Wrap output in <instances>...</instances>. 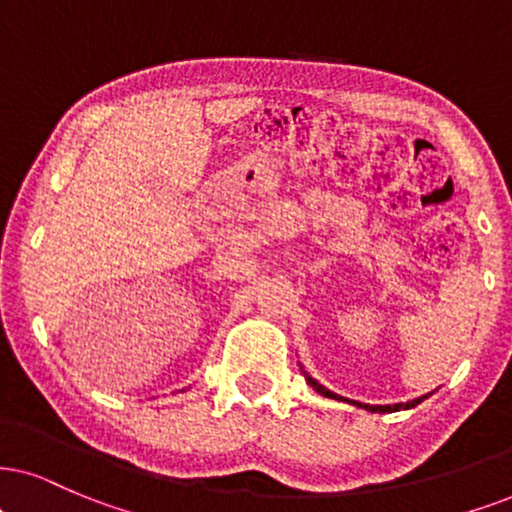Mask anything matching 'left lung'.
Here are the masks:
<instances>
[{"label":"left lung","mask_w":512,"mask_h":512,"mask_svg":"<svg viewBox=\"0 0 512 512\" xmlns=\"http://www.w3.org/2000/svg\"><path fill=\"white\" fill-rule=\"evenodd\" d=\"M307 383L314 387L316 392L319 394H323V397H331V399H340L342 401V397H338V394H333L331 390H326V387H321L319 383H316V380H312V378H307ZM423 399H428V394H425V397H420V399H413V401H406V404H394V406H368V404H357V401H354V404L357 406H364V409H368V411H378V413H385V411H399V409H413V406L416 404H420V401Z\"/></svg>","instance_id":"1"}]
</instances>
